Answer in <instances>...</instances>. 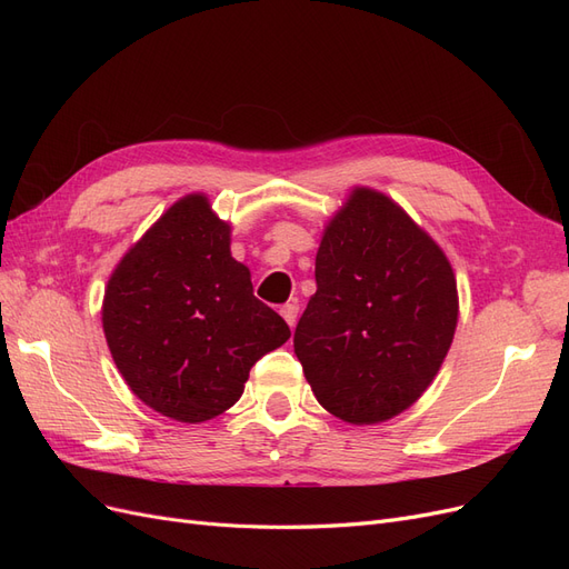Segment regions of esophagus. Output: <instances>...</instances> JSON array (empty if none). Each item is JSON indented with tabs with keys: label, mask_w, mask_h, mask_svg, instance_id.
<instances>
[{
	"label": "esophagus",
	"mask_w": 569,
	"mask_h": 569,
	"mask_svg": "<svg viewBox=\"0 0 569 569\" xmlns=\"http://www.w3.org/2000/svg\"><path fill=\"white\" fill-rule=\"evenodd\" d=\"M280 313H282V318L287 320L289 327H295V325H297V318H299V306H297V303H284V306L280 308Z\"/></svg>",
	"instance_id": "esophagus-1"
}]
</instances>
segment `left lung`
<instances>
[{"instance_id":"left-lung-1","label":"left lung","mask_w":569,"mask_h":569,"mask_svg":"<svg viewBox=\"0 0 569 569\" xmlns=\"http://www.w3.org/2000/svg\"><path fill=\"white\" fill-rule=\"evenodd\" d=\"M316 284L295 353L318 403L351 425L399 416L451 349L458 289L449 258L393 199L356 187L322 232Z\"/></svg>"}]
</instances>
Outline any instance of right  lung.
Masks as SVG:
<instances>
[{
    "instance_id": "add662e5",
    "label": "right lung",
    "mask_w": 569,
    "mask_h": 569,
    "mask_svg": "<svg viewBox=\"0 0 569 569\" xmlns=\"http://www.w3.org/2000/svg\"><path fill=\"white\" fill-rule=\"evenodd\" d=\"M101 322L137 399L178 422H206L239 401L249 370L289 339L230 253V226L203 194L153 222L111 272Z\"/></svg>"
}]
</instances>
